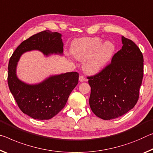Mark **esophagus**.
Masks as SVG:
<instances>
[{
	"instance_id": "1",
	"label": "esophagus",
	"mask_w": 153,
	"mask_h": 153,
	"mask_svg": "<svg viewBox=\"0 0 153 153\" xmlns=\"http://www.w3.org/2000/svg\"><path fill=\"white\" fill-rule=\"evenodd\" d=\"M79 81L82 82H86V81H87V79L83 76H80L79 77Z\"/></svg>"
}]
</instances>
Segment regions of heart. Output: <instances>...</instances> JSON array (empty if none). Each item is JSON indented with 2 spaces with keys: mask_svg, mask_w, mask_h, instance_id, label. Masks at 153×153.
<instances>
[{
  "mask_svg": "<svg viewBox=\"0 0 153 153\" xmlns=\"http://www.w3.org/2000/svg\"><path fill=\"white\" fill-rule=\"evenodd\" d=\"M72 54L76 59L84 60L82 67L87 74H95L101 71L112 59L116 51L114 43L99 37H86L75 41Z\"/></svg>",
  "mask_w": 153,
  "mask_h": 153,
  "instance_id": "obj_1",
  "label": "heart"
}]
</instances>
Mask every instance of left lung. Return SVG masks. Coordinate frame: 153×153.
I'll return each instance as SVG.
<instances>
[{"instance_id":"left-lung-1","label":"left lung","mask_w":153,"mask_h":153,"mask_svg":"<svg viewBox=\"0 0 153 153\" xmlns=\"http://www.w3.org/2000/svg\"><path fill=\"white\" fill-rule=\"evenodd\" d=\"M123 47L110 64L99 74L88 77L91 87L89 104L103 120L125 114L135 105L144 74L142 53L135 43L122 37Z\"/></svg>"}]
</instances>
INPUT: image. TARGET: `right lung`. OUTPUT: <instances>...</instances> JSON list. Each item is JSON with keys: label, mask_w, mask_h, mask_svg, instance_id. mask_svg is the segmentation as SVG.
I'll list each match as a JSON object with an SVG mask.
<instances>
[{"label": "right lung", "mask_w": 153, "mask_h": 153, "mask_svg": "<svg viewBox=\"0 0 153 153\" xmlns=\"http://www.w3.org/2000/svg\"><path fill=\"white\" fill-rule=\"evenodd\" d=\"M62 35L44 30L24 41L12 54L8 66V85L11 93L24 114L34 119L48 120L65 107L69 94L78 83L79 74L68 72L51 76L36 84H28L17 77L16 68L24 53L39 50L46 56L62 54Z\"/></svg>", "instance_id": "add662e5"}]
</instances>
